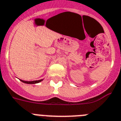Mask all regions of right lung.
Returning <instances> with one entry per match:
<instances>
[{
	"label": "right lung",
	"instance_id": "1",
	"mask_svg": "<svg viewBox=\"0 0 121 121\" xmlns=\"http://www.w3.org/2000/svg\"><path fill=\"white\" fill-rule=\"evenodd\" d=\"M43 79H40V80H36V81H24V80H22V79H20L21 81H22L24 83H26V84H37V83H39V82H41V81H43Z\"/></svg>",
	"mask_w": 121,
	"mask_h": 121
}]
</instances>
